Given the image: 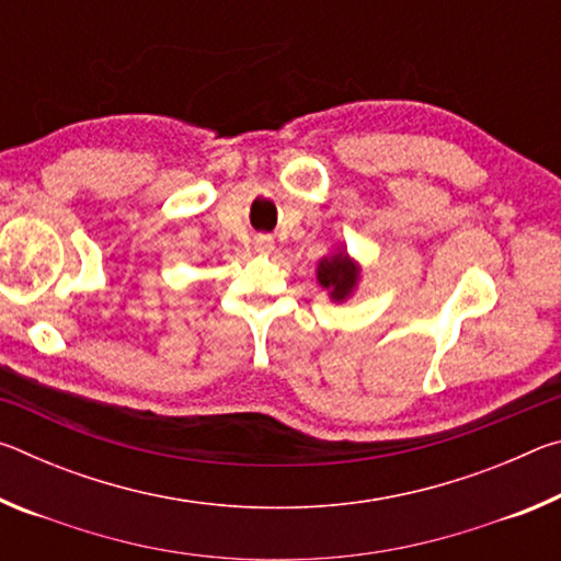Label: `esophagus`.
I'll list each match as a JSON object with an SVG mask.
<instances>
[{
  "label": "esophagus",
  "instance_id": "esophagus-1",
  "mask_svg": "<svg viewBox=\"0 0 561 561\" xmlns=\"http://www.w3.org/2000/svg\"><path fill=\"white\" fill-rule=\"evenodd\" d=\"M254 244H257V252H262V254H270L274 250V240L270 234H260L257 242H254Z\"/></svg>",
  "mask_w": 561,
  "mask_h": 561
}]
</instances>
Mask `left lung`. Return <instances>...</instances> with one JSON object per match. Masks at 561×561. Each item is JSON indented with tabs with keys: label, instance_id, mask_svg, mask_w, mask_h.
Returning a JSON list of instances; mask_svg holds the SVG:
<instances>
[{
	"label": "left lung",
	"instance_id": "8db88e82",
	"mask_svg": "<svg viewBox=\"0 0 561 561\" xmlns=\"http://www.w3.org/2000/svg\"><path fill=\"white\" fill-rule=\"evenodd\" d=\"M317 277H319L321 287L331 291V299L341 301V299H346L351 289L356 287L358 267L346 257L344 252H339V254H334V257L319 262Z\"/></svg>",
	"mask_w": 561,
	"mask_h": 561
}]
</instances>
